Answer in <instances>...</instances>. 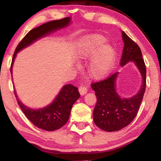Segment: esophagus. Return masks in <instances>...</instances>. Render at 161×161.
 I'll use <instances>...</instances> for the list:
<instances>
[{
    "label": "esophagus",
    "mask_w": 161,
    "mask_h": 161,
    "mask_svg": "<svg viewBox=\"0 0 161 161\" xmlns=\"http://www.w3.org/2000/svg\"><path fill=\"white\" fill-rule=\"evenodd\" d=\"M79 92H80V94L81 96H83V95L87 93V87L84 85L80 86V88H79Z\"/></svg>",
    "instance_id": "1"
}]
</instances>
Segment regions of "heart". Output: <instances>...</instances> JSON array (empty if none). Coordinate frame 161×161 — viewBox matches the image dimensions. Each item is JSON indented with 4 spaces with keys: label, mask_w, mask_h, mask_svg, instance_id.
<instances>
[{
    "label": "heart",
    "mask_w": 161,
    "mask_h": 161,
    "mask_svg": "<svg viewBox=\"0 0 161 161\" xmlns=\"http://www.w3.org/2000/svg\"><path fill=\"white\" fill-rule=\"evenodd\" d=\"M107 39L102 35L92 34L81 39L77 50L80 60L91 59L89 74L94 80H102L110 74L116 62V50L112 45L105 44Z\"/></svg>",
    "instance_id": "obj_1"
}]
</instances>
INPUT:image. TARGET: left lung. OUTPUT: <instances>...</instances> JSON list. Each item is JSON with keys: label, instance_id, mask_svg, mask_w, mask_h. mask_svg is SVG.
I'll return each instance as SVG.
<instances>
[{"label": "left lung", "instance_id": "obj_1", "mask_svg": "<svg viewBox=\"0 0 161 161\" xmlns=\"http://www.w3.org/2000/svg\"><path fill=\"white\" fill-rule=\"evenodd\" d=\"M122 39L124 47L120 64L124 67L128 62H133L141 74V85L137 94L129 98H122L116 92L119 72L107 80L92 84L97 99L93 111L94 124L108 132L121 130L134 119L146 89V69L141 49L124 31Z\"/></svg>", "mask_w": 161, "mask_h": 161}]
</instances>
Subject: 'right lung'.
Segmentation results:
<instances>
[{"instance_id":"add662e5","label":"right lung","mask_w":161,"mask_h":161,"mask_svg":"<svg viewBox=\"0 0 161 161\" xmlns=\"http://www.w3.org/2000/svg\"><path fill=\"white\" fill-rule=\"evenodd\" d=\"M71 18H65L61 20H53L31 30L27 34L15 49L13 54L10 72H13V66L17 54L23 49L28 47L40 38L47 36L53 32L64 28L69 25ZM19 107L35 126L45 130H53L60 129L67 123L69 118L71 109L74 103L80 97L77 87L72 84H66L62 86L59 94L53 102L45 107L37 108H29L20 102L14 91Z\"/></svg>"}]
</instances>
